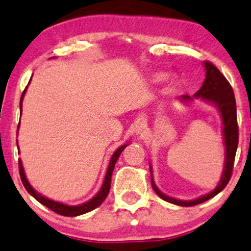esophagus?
<instances>
[{
	"instance_id": "esophagus-1",
	"label": "esophagus",
	"mask_w": 251,
	"mask_h": 251,
	"mask_svg": "<svg viewBox=\"0 0 251 251\" xmlns=\"http://www.w3.org/2000/svg\"><path fill=\"white\" fill-rule=\"evenodd\" d=\"M146 120L144 119V118H140L139 120H138L137 123V126H135V131H137L138 134H142L144 132V129L146 128Z\"/></svg>"
}]
</instances>
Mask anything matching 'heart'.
Segmentation results:
<instances>
[{"label":"heart","instance_id":"b5f03b06","mask_svg":"<svg viewBox=\"0 0 251 251\" xmlns=\"http://www.w3.org/2000/svg\"><path fill=\"white\" fill-rule=\"evenodd\" d=\"M163 79H164V74H162V73L155 74V75L153 76V81L154 82H160Z\"/></svg>","mask_w":251,"mask_h":251}]
</instances>
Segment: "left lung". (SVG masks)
<instances>
[{
  "label": "left lung",
  "mask_w": 251,
  "mask_h": 251,
  "mask_svg": "<svg viewBox=\"0 0 251 251\" xmlns=\"http://www.w3.org/2000/svg\"><path fill=\"white\" fill-rule=\"evenodd\" d=\"M205 67V80L200 88V91L194 97L181 96L179 99L183 102L192 101L194 99H201L204 101L212 103L220 111L222 117V124H223V137L224 145H226V163H224V170L222 174L221 180L215 190H212L209 194L201 196L192 201H180L177 198L170 197L159 191V189L155 186L153 177H152V169L150 165V172H151V184L154 192L164 201L169 203L176 204L180 206H194L197 204L210 200L216 196L226 186L231 178L232 168H234L235 155L237 151L238 145V126H237V114H236V100L234 96V91L230 83L226 79V76L221 73L220 70L212 65L211 62H204Z\"/></svg>",
  "instance_id": "obj_1"
}]
</instances>
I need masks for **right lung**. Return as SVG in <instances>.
<instances>
[{
    "label": "right lung",
    "instance_id": "add662e5",
    "mask_svg": "<svg viewBox=\"0 0 251 251\" xmlns=\"http://www.w3.org/2000/svg\"><path fill=\"white\" fill-rule=\"evenodd\" d=\"M25 91H27V87H25L24 93H22L21 100H20V109H21V112H22V101H24V97L25 94ZM19 127H20V123H19V126H17V131H19ZM16 144H17V140H16ZM127 145L128 144H124V145L120 146V148L118 149L116 152H114L113 155H112L111 160H109V164H108L107 172H106L105 179H103L102 186H101V189H100V191L98 192V194L94 196L92 200H89L88 201H86V203H83V204H80V205H67V204L60 203V201H51V200H50V198L45 197V196L40 195L39 192H36L35 190L33 189V186L29 184L27 177H25L24 165H22L21 159H19L20 177H21V180H22V183H24L25 190H27V191L29 192V194L33 196V197L35 198L37 201H40V203L43 204L45 206H47V208L50 209L51 211L56 212V214L62 215V216H67V217H75V216L83 215V214H86V212L92 211V210L98 208V206H99L100 204L105 201V198L107 197V195L109 192V189H111V178H112V174H113L114 166H116V163H117L118 158H119L120 153H122Z\"/></svg>",
    "mask_w": 251,
    "mask_h": 251
}]
</instances>
